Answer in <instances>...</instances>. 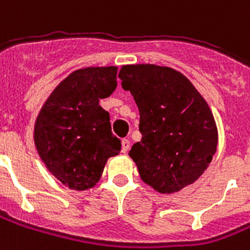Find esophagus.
Listing matches in <instances>:
<instances>
[{"mask_svg":"<svg viewBox=\"0 0 250 250\" xmlns=\"http://www.w3.org/2000/svg\"><path fill=\"white\" fill-rule=\"evenodd\" d=\"M128 149H130V141H128L127 138H125V139L122 141V151H123V153H127Z\"/></svg>","mask_w":250,"mask_h":250,"instance_id":"34e87169","label":"esophagus"}]
</instances>
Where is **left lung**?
Listing matches in <instances>:
<instances>
[{
	"instance_id": "obj_1",
	"label": "left lung",
	"mask_w": 250,
	"mask_h": 250,
	"mask_svg": "<svg viewBox=\"0 0 250 250\" xmlns=\"http://www.w3.org/2000/svg\"><path fill=\"white\" fill-rule=\"evenodd\" d=\"M122 86L139 109L141 142L130 155L141 179L160 193L193 184L208 167L218 130L203 96L180 71L157 64H125Z\"/></svg>"
}]
</instances>
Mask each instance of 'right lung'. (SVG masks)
<instances>
[{"label": "right lung", "instance_id": "right-lung-1", "mask_svg": "<svg viewBox=\"0 0 250 250\" xmlns=\"http://www.w3.org/2000/svg\"><path fill=\"white\" fill-rule=\"evenodd\" d=\"M116 66L83 67L67 76L40 109L34 141L52 176L76 191L93 188L109 157L120 151L100 99L116 89Z\"/></svg>", "mask_w": 250, "mask_h": 250}]
</instances>
